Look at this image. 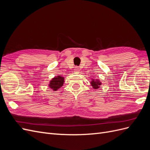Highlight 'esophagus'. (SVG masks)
Listing matches in <instances>:
<instances>
[{
	"label": "esophagus",
	"instance_id": "34e87169",
	"mask_svg": "<svg viewBox=\"0 0 150 150\" xmlns=\"http://www.w3.org/2000/svg\"><path fill=\"white\" fill-rule=\"evenodd\" d=\"M79 71H80V69H79V68L78 67H76L74 68V71L75 72H79Z\"/></svg>",
	"mask_w": 150,
	"mask_h": 150
}]
</instances>
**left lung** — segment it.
<instances>
[{"instance_id":"left-lung-1","label":"left lung","mask_w":150,"mask_h":150,"mask_svg":"<svg viewBox=\"0 0 150 150\" xmlns=\"http://www.w3.org/2000/svg\"><path fill=\"white\" fill-rule=\"evenodd\" d=\"M91 86H93V88L94 89H97L99 88H100L99 86H100V85H101L102 84H101V82H100V81L99 79L94 80V79H92L91 82Z\"/></svg>"}]
</instances>
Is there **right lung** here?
Listing matches in <instances>:
<instances>
[{
	"instance_id": "right-lung-1",
	"label": "right lung",
	"mask_w": 150,
	"mask_h": 150,
	"mask_svg": "<svg viewBox=\"0 0 150 150\" xmlns=\"http://www.w3.org/2000/svg\"><path fill=\"white\" fill-rule=\"evenodd\" d=\"M64 83V78H63L61 76H57L56 77H54V78L50 81L49 86L54 91H56L61 88Z\"/></svg>"
}]
</instances>
